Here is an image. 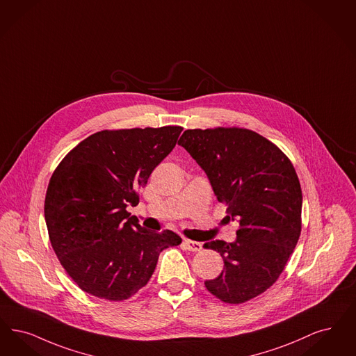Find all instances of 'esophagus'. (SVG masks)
<instances>
[{"label": "esophagus", "mask_w": 356, "mask_h": 356, "mask_svg": "<svg viewBox=\"0 0 356 356\" xmlns=\"http://www.w3.org/2000/svg\"><path fill=\"white\" fill-rule=\"evenodd\" d=\"M183 243H184L185 249H188L189 252H199L202 248L201 242L192 241V240H184Z\"/></svg>", "instance_id": "34e87169"}]
</instances>
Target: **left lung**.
<instances>
[{"label":"left lung","instance_id":"left-lung-1","mask_svg":"<svg viewBox=\"0 0 356 356\" xmlns=\"http://www.w3.org/2000/svg\"><path fill=\"white\" fill-rule=\"evenodd\" d=\"M179 145L196 160L217 200L237 221L236 241L207 242L224 270L205 287L227 303H242L269 289L284 270L300 234L302 191L284 152L250 129H186Z\"/></svg>","mask_w":356,"mask_h":356}]
</instances>
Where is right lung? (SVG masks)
Segmentation results:
<instances>
[{
    "mask_svg": "<svg viewBox=\"0 0 356 356\" xmlns=\"http://www.w3.org/2000/svg\"><path fill=\"white\" fill-rule=\"evenodd\" d=\"M183 128L100 131L79 143L53 173L44 220L62 266L83 291L124 300L152 277L159 254L181 243L152 232L127 212L138 191L175 148Z\"/></svg>",
    "mask_w": 356,
    "mask_h": 356,
    "instance_id": "obj_1",
    "label": "right lung"
}]
</instances>
